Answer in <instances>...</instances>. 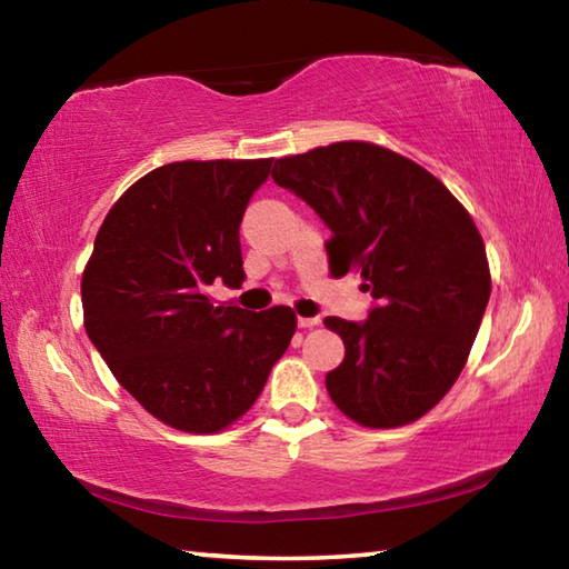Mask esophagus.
<instances>
[{
	"mask_svg": "<svg viewBox=\"0 0 569 569\" xmlns=\"http://www.w3.org/2000/svg\"><path fill=\"white\" fill-rule=\"evenodd\" d=\"M321 319L319 316H311V319H306V316H298V329H313V326H319Z\"/></svg>",
	"mask_w": 569,
	"mask_h": 569,
	"instance_id": "obj_1",
	"label": "esophagus"
}]
</instances>
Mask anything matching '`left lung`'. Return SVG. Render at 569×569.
Instances as JSON below:
<instances>
[{
  "label": "left lung",
  "instance_id": "1",
  "mask_svg": "<svg viewBox=\"0 0 569 569\" xmlns=\"http://www.w3.org/2000/svg\"><path fill=\"white\" fill-rule=\"evenodd\" d=\"M271 176L331 230V273L361 271L373 296L366 321H323L346 346L326 373L333 403L371 429L417 421L465 369L492 291L475 220L429 170L373 142L288 156Z\"/></svg>",
  "mask_w": 569,
  "mask_h": 569
}]
</instances>
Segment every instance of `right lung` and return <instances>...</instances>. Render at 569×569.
<instances>
[{
	"label": "right lung",
	"instance_id": "obj_1",
	"mask_svg": "<svg viewBox=\"0 0 569 569\" xmlns=\"http://www.w3.org/2000/svg\"><path fill=\"white\" fill-rule=\"evenodd\" d=\"M273 160H182L122 192L82 273L84 329L152 417L213 435L253 407L296 331L288 306H213L243 283L240 220Z\"/></svg>",
	"mask_w": 569,
	"mask_h": 569
}]
</instances>
